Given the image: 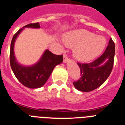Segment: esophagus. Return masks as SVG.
Returning a JSON list of instances; mask_svg holds the SVG:
<instances>
[{"label":"esophagus","mask_w":125,"mask_h":125,"mask_svg":"<svg viewBox=\"0 0 125 125\" xmlns=\"http://www.w3.org/2000/svg\"><path fill=\"white\" fill-rule=\"evenodd\" d=\"M68 57L67 55H66V53H64L63 55L64 62H66L68 61Z\"/></svg>","instance_id":"esophagus-1"}]
</instances>
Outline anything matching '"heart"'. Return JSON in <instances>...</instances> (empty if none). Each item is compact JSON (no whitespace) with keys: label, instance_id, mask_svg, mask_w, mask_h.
<instances>
[{"label":"heart","instance_id":"heart-1","mask_svg":"<svg viewBox=\"0 0 125 125\" xmlns=\"http://www.w3.org/2000/svg\"><path fill=\"white\" fill-rule=\"evenodd\" d=\"M63 43L67 47L73 48V55L76 59L86 62L99 55L106 46L103 36L85 29H77L65 34Z\"/></svg>","mask_w":125,"mask_h":125}]
</instances>
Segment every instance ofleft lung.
<instances>
[{
  "label": "left lung",
  "instance_id": "8db88e82",
  "mask_svg": "<svg viewBox=\"0 0 125 125\" xmlns=\"http://www.w3.org/2000/svg\"><path fill=\"white\" fill-rule=\"evenodd\" d=\"M115 55V43L110 38L108 45L102 55L90 63L78 62L80 68V78L73 82L76 89L89 92L102 85L112 72ZM106 60V62L105 61ZM104 65L100 66L104 62Z\"/></svg>",
  "mask_w": 125,
  "mask_h": 125
}]
</instances>
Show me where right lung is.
Returning <instances> with one entry per match:
<instances>
[{
	"label": "right lung",
	"instance_id": "1",
	"mask_svg": "<svg viewBox=\"0 0 125 125\" xmlns=\"http://www.w3.org/2000/svg\"><path fill=\"white\" fill-rule=\"evenodd\" d=\"M24 27L40 28V26L39 23H35L27 25ZM23 28L19 29L13 35L11 40L10 53V66L14 75L21 83L27 87L36 89L41 87L45 83L54 68L62 62L63 56L62 55H55L49 50H45L40 60L34 65L31 66L20 65L16 61L14 56L13 46L17 36Z\"/></svg>",
	"mask_w": 125,
	"mask_h": 125
}]
</instances>
